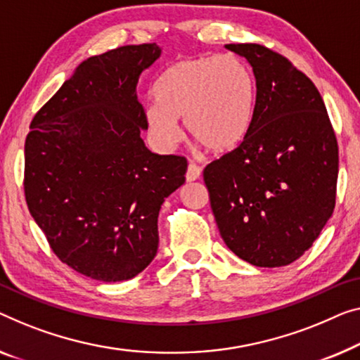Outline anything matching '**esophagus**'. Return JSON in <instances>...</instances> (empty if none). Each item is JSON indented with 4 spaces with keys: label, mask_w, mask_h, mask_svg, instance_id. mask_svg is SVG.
I'll return each mask as SVG.
<instances>
[{
    "label": "esophagus",
    "mask_w": 360,
    "mask_h": 360,
    "mask_svg": "<svg viewBox=\"0 0 360 360\" xmlns=\"http://www.w3.org/2000/svg\"><path fill=\"white\" fill-rule=\"evenodd\" d=\"M202 176V168L200 166H197L195 163H189V166H187V173H186V179L192 182V181H197L200 179Z\"/></svg>",
    "instance_id": "1"
}]
</instances>
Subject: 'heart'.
I'll return each mask as SVG.
<instances>
[{"mask_svg":"<svg viewBox=\"0 0 360 360\" xmlns=\"http://www.w3.org/2000/svg\"><path fill=\"white\" fill-rule=\"evenodd\" d=\"M157 98L146 106L147 131L162 148L179 142L184 120L192 141L223 155L243 143L255 105L254 79L234 55H208L174 63L158 80Z\"/></svg>","mask_w":360,"mask_h":360,"instance_id":"obj_1","label":"heart"}]
</instances>
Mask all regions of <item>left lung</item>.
<instances>
[{
	"label": "left lung",
	"mask_w": 360,
	"mask_h": 360,
	"mask_svg": "<svg viewBox=\"0 0 360 360\" xmlns=\"http://www.w3.org/2000/svg\"><path fill=\"white\" fill-rule=\"evenodd\" d=\"M255 77L243 143L203 171L224 244L255 266L297 260L335 210L338 142L323 98L286 58L257 43L224 45Z\"/></svg>",
	"instance_id": "8db88e82"
}]
</instances>
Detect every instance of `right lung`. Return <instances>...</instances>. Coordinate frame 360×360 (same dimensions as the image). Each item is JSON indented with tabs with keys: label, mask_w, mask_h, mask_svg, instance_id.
<instances>
[{
	"label": "right lung",
	"mask_w": 360,
	"mask_h": 360,
	"mask_svg": "<svg viewBox=\"0 0 360 360\" xmlns=\"http://www.w3.org/2000/svg\"><path fill=\"white\" fill-rule=\"evenodd\" d=\"M157 43L127 45L79 64L32 120L24 191L53 252L96 281H126L158 250V213L184 184L187 160L143 143L141 74Z\"/></svg>",
	"instance_id": "right-lung-1"
}]
</instances>
